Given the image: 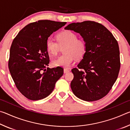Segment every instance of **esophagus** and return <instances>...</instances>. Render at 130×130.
<instances>
[{"instance_id":"34e87169","label":"esophagus","mask_w":130,"mask_h":130,"mask_svg":"<svg viewBox=\"0 0 130 130\" xmlns=\"http://www.w3.org/2000/svg\"><path fill=\"white\" fill-rule=\"evenodd\" d=\"M70 72V70L69 69H63V73H68V72Z\"/></svg>"}]
</instances>
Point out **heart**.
<instances>
[{
  "label": "heart",
  "mask_w": 130,
  "mask_h": 130,
  "mask_svg": "<svg viewBox=\"0 0 130 130\" xmlns=\"http://www.w3.org/2000/svg\"><path fill=\"white\" fill-rule=\"evenodd\" d=\"M57 41L52 38H48L46 41V49L49 53L56 56L60 46L66 45L64 48L65 54L54 59L52 64L55 67L69 68L73 63L74 57L81 58L86 52V43L81 39H77L74 32L68 30L58 34L57 36Z\"/></svg>",
  "instance_id": "b5f03b06"
}]
</instances>
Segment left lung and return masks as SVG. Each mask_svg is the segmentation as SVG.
<instances>
[{"mask_svg": "<svg viewBox=\"0 0 130 130\" xmlns=\"http://www.w3.org/2000/svg\"><path fill=\"white\" fill-rule=\"evenodd\" d=\"M65 29L80 34L87 46L78 68L72 69V92L87 102L99 100L107 95L118 78L120 67L118 42L106 27L96 22L72 23Z\"/></svg>", "mask_w": 130, "mask_h": 130, "instance_id": "obj_1", "label": "left lung"}]
</instances>
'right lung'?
<instances>
[{"label": "right lung", "mask_w": 130, "mask_h": 130, "mask_svg": "<svg viewBox=\"0 0 130 130\" xmlns=\"http://www.w3.org/2000/svg\"><path fill=\"white\" fill-rule=\"evenodd\" d=\"M66 23L49 20L31 23L12 41L8 68L17 89L28 99L38 100L46 98L63 75L61 67L46 69L50 61L46 41Z\"/></svg>", "instance_id": "add662e5"}]
</instances>
